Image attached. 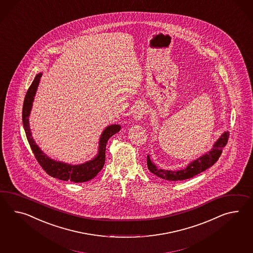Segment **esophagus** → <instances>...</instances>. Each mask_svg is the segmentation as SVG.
Listing matches in <instances>:
<instances>
[{"label": "esophagus", "instance_id": "esophagus-1", "mask_svg": "<svg viewBox=\"0 0 253 253\" xmlns=\"http://www.w3.org/2000/svg\"><path fill=\"white\" fill-rule=\"evenodd\" d=\"M145 113H146V108H145L144 102L143 101H138L136 103L135 107H134L132 118L135 120L136 122H139L145 115Z\"/></svg>", "mask_w": 253, "mask_h": 253}]
</instances>
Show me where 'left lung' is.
Instances as JSON below:
<instances>
[{
  "label": "left lung",
  "mask_w": 253,
  "mask_h": 253,
  "mask_svg": "<svg viewBox=\"0 0 253 253\" xmlns=\"http://www.w3.org/2000/svg\"><path fill=\"white\" fill-rule=\"evenodd\" d=\"M228 135H229L228 131H224L213 144V147L210 149V151L199 156L196 160L192 161L191 163H189L185 168L177 171L161 169L154 164L153 161L151 160L150 155L148 154L147 156L148 169L150 172H153L156 176L165 180H169V181H183L185 179L192 178L193 176L209 169L216 163V161L218 160V158L221 155L223 147L228 142Z\"/></svg>",
  "instance_id": "obj_1"
}]
</instances>
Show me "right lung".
<instances>
[{"instance_id":"right-lung-1","label":"right lung","mask_w":253,"mask_h":253,"mask_svg":"<svg viewBox=\"0 0 253 253\" xmlns=\"http://www.w3.org/2000/svg\"><path fill=\"white\" fill-rule=\"evenodd\" d=\"M42 75L43 73L40 72L36 76L35 80L32 82L31 86L26 92L23 105V125L32 151L39 165L50 176L63 181H71L74 183H82L89 181L94 178L102 169L105 164V151L108 141L111 136L119 132L122 127L120 124H112L105 128L99 137L98 154H96V156L93 157L91 160L86 161L80 165H71L50 158L47 156V154L43 153L34 140L29 124V116L31 113L33 102Z\"/></svg>"}]
</instances>
